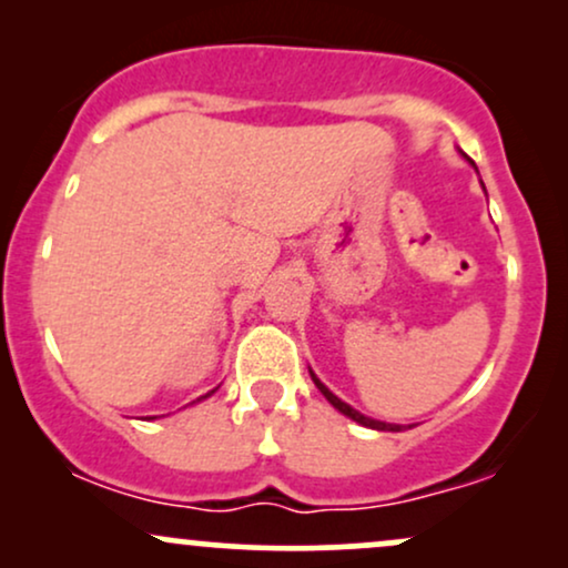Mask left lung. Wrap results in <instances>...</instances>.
Returning <instances> with one entry per match:
<instances>
[{"mask_svg":"<svg viewBox=\"0 0 568 568\" xmlns=\"http://www.w3.org/2000/svg\"><path fill=\"white\" fill-rule=\"evenodd\" d=\"M467 162H470V165L475 168V162L470 160V158H465ZM475 171H478V168H475ZM480 184H484V181H480ZM484 192H486V186H484ZM310 376H312V382H315V387L321 389V393L325 395V400L331 403V406H334L338 414H344V416H349L352 422H357V425H363V427H371V429H384V433H403V429H408V427H414V425H393V422H379V419H371V416H366V414H361V410H355L349 406V403H344L342 397H336L334 393H331L328 387H325V384L317 379V374L315 371L310 368Z\"/></svg>","mask_w":568,"mask_h":568,"instance_id":"obj_1","label":"left lung"}]
</instances>
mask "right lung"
I'll return each instance as SVG.
<instances>
[{"mask_svg": "<svg viewBox=\"0 0 568 568\" xmlns=\"http://www.w3.org/2000/svg\"><path fill=\"white\" fill-rule=\"evenodd\" d=\"M213 393H216V389H211V393H207V395H202V397H197V400H194V403H200V400H205V397H211Z\"/></svg>", "mask_w": 568, "mask_h": 568, "instance_id": "right-lung-1", "label": "right lung"}]
</instances>
